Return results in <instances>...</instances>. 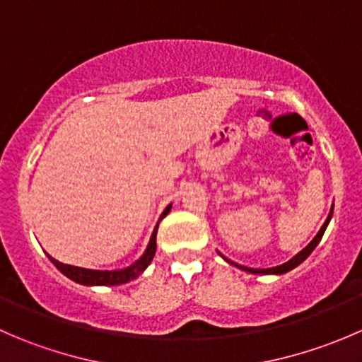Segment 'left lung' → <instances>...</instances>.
Instances as JSON below:
<instances>
[{"label":"left lung","instance_id":"obj_1","mask_svg":"<svg viewBox=\"0 0 362 362\" xmlns=\"http://www.w3.org/2000/svg\"><path fill=\"white\" fill-rule=\"evenodd\" d=\"M331 217H333V208H331V211H329V215H327L326 222H324V226H322V228H320V231L315 235V238H313L312 242H310L308 245H306L305 249H303L301 252H298V254H296L293 259H289V261L284 262V264H280V266H273V268H266V269H261V268H249V266H242V264H236V262L229 261V259L224 257V255H222V254H218V255H221V257L224 259V261H228L229 264L236 266V268L242 269V272L252 273V275H284V273L291 272V269H294L296 266L301 264V262L305 261V259L308 257L310 254H312L313 249H315V247L319 245V242H320V240H322V236H324V231H326V228H327V226H329Z\"/></svg>","mask_w":362,"mask_h":362}]
</instances>
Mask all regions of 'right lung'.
<instances>
[{"mask_svg": "<svg viewBox=\"0 0 362 362\" xmlns=\"http://www.w3.org/2000/svg\"><path fill=\"white\" fill-rule=\"evenodd\" d=\"M170 210H171V204H168V206L164 208L163 214H160L154 231H152V236H151V240H148L147 249H145V252L141 254V257L138 259V261H134L133 264L127 266V268L89 269V268H78V266H71V264H63V262H59L57 259H54L52 255H49V259L52 261V264L56 266L61 273H63V275H66L69 280L80 284V286H89V287H93V286H122V284H127L129 280L138 279V276H140L141 273L147 269V266L152 262V259H154V254H156V249H158V245H156V235H158L159 222L163 221L168 214H170Z\"/></svg>", "mask_w": 362, "mask_h": 362, "instance_id": "obj_1", "label": "right lung"}]
</instances>
